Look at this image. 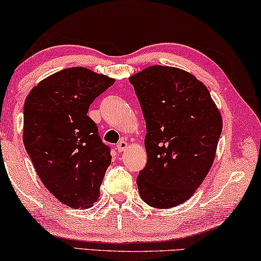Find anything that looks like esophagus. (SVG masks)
Returning a JSON list of instances; mask_svg holds the SVG:
<instances>
[{
  "label": "esophagus",
  "mask_w": 261,
  "mask_h": 261,
  "mask_svg": "<svg viewBox=\"0 0 261 261\" xmlns=\"http://www.w3.org/2000/svg\"><path fill=\"white\" fill-rule=\"evenodd\" d=\"M126 148H127V142L126 141H120L118 144H117V146H116V149L118 150L119 152L125 151Z\"/></svg>",
  "instance_id": "esophagus-1"
}]
</instances>
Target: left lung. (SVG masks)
<instances>
[{"label": "left lung", "instance_id": "8db88e82", "mask_svg": "<svg viewBox=\"0 0 261 261\" xmlns=\"http://www.w3.org/2000/svg\"><path fill=\"white\" fill-rule=\"evenodd\" d=\"M145 119L142 200L168 209L186 202L214 162L222 117L204 84L181 68L150 66L129 78Z\"/></svg>", "mask_w": 261, "mask_h": 261}]
</instances>
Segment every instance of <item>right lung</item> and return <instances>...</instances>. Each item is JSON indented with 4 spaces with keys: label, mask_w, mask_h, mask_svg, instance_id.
<instances>
[{
    "label": "right lung",
    "mask_w": 261,
    "mask_h": 261,
    "mask_svg": "<svg viewBox=\"0 0 261 261\" xmlns=\"http://www.w3.org/2000/svg\"><path fill=\"white\" fill-rule=\"evenodd\" d=\"M113 83L89 68H66L40 82L25 98L24 148L46 188L68 207H91L111 164L110 148L87 111Z\"/></svg>",
    "instance_id": "obj_1"
}]
</instances>
